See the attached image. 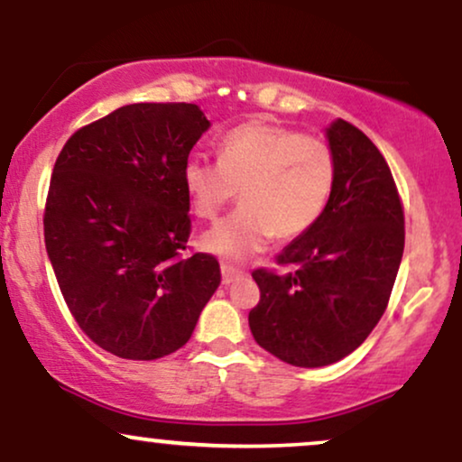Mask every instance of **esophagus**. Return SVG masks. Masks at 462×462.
Instances as JSON below:
<instances>
[{
	"label": "esophagus",
	"mask_w": 462,
	"mask_h": 462,
	"mask_svg": "<svg viewBox=\"0 0 462 462\" xmlns=\"http://www.w3.org/2000/svg\"><path fill=\"white\" fill-rule=\"evenodd\" d=\"M243 275H245V273H243L241 269L230 267V264H221V280H224V284L236 282V280H241Z\"/></svg>",
	"instance_id": "1"
}]
</instances>
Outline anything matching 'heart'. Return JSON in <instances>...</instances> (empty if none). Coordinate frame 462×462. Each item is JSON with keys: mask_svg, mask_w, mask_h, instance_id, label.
<instances>
[{"mask_svg": "<svg viewBox=\"0 0 462 462\" xmlns=\"http://www.w3.org/2000/svg\"><path fill=\"white\" fill-rule=\"evenodd\" d=\"M337 178L332 147L317 136L252 119L221 136L217 162L195 156L182 182L193 213L213 219L236 198L241 208L199 236L224 261H247L278 235L298 238L321 219Z\"/></svg>", "mask_w": 462, "mask_h": 462, "instance_id": "obj_1", "label": "heart"}]
</instances>
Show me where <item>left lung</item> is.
Segmentation results:
<instances>
[{"label":"left lung","mask_w":462,"mask_h":462,"mask_svg":"<svg viewBox=\"0 0 462 462\" xmlns=\"http://www.w3.org/2000/svg\"><path fill=\"white\" fill-rule=\"evenodd\" d=\"M337 178L321 219L282 249L289 272L256 269L261 301L249 330L295 367H326L352 354L384 315L404 254V210L378 147L337 119L326 128Z\"/></svg>","instance_id":"8db88e82"}]
</instances>
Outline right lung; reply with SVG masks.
I'll return each mask as SVG.
<instances>
[{"label": "right lung", "mask_w": 462, "mask_h": 462, "mask_svg": "<svg viewBox=\"0 0 462 462\" xmlns=\"http://www.w3.org/2000/svg\"><path fill=\"white\" fill-rule=\"evenodd\" d=\"M210 121L195 104H130L78 130L54 164L45 249L82 332L128 360L173 354L221 282L187 256L182 171Z\"/></svg>", "instance_id": "add662e5"}]
</instances>
